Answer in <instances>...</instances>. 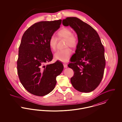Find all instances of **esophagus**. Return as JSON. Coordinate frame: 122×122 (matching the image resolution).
Listing matches in <instances>:
<instances>
[{"label": "esophagus", "instance_id": "esophagus-1", "mask_svg": "<svg viewBox=\"0 0 122 122\" xmlns=\"http://www.w3.org/2000/svg\"><path fill=\"white\" fill-rule=\"evenodd\" d=\"M63 65H64V68H67L68 67V64H66V63H64L63 64Z\"/></svg>", "mask_w": 122, "mask_h": 122}]
</instances>
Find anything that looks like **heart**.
<instances>
[{"instance_id":"heart-1","label":"heart","mask_w":122,"mask_h":122,"mask_svg":"<svg viewBox=\"0 0 122 122\" xmlns=\"http://www.w3.org/2000/svg\"><path fill=\"white\" fill-rule=\"evenodd\" d=\"M57 38L52 36L48 41L49 47L51 50L54 51L57 48L58 43V39H65V47H67L63 50H59L54 54V58L59 61L62 62L67 61L71 54V50L69 47L73 49L76 48L78 44V39L77 36L73 34L72 30L69 28L64 27L60 29L57 33Z\"/></svg>"}]
</instances>
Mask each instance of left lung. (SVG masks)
<instances>
[{
  "instance_id": "left-lung-1",
  "label": "left lung",
  "mask_w": 122,
  "mask_h": 122,
  "mask_svg": "<svg viewBox=\"0 0 122 122\" xmlns=\"http://www.w3.org/2000/svg\"><path fill=\"white\" fill-rule=\"evenodd\" d=\"M62 23L74 29L78 38L75 57H72L68 65L74 72L71 83L79 92H91L99 85L104 75V46L96 30L78 18L67 17Z\"/></svg>"
}]
</instances>
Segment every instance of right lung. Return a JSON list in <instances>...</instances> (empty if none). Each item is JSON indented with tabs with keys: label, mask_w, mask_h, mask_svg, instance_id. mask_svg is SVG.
I'll use <instances>...</instances> for the list:
<instances>
[{
	"label": "right lung",
	"mask_w": 122,
	"mask_h": 122,
	"mask_svg": "<svg viewBox=\"0 0 122 122\" xmlns=\"http://www.w3.org/2000/svg\"><path fill=\"white\" fill-rule=\"evenodd\" d=\"M62 20L40 21L32 25L24 32L19 48L17 69L19 80L30 93L44 96L56 86V77L64 69L58 60H52L53 55L48 41L60 27Z\"/></svg>",
	"instance_id": "1"
}]
</instances>
